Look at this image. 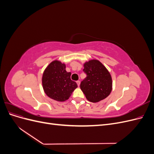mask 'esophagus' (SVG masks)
Returning a JSON list of instances; mask_svg holds the SVG:
<instances>
[{
    "label": "esophagus",
    "mask_w": 154,
    "mask_h": 154,
    "mask_svg": "<svg viewBox=\"0 0 154 154\" xmlns=\"http://www.w3.org/2000/svg\"><path fill=\"white\" fill-rule=\"evenodd\" d=\"M76 83H77L78 86H80V81H77V82H76Z\"/></svg>",
    "instance_id": "34e87169"
}]
</instances>
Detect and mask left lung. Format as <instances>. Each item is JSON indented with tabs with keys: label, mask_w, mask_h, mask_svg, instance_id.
I'll return each mask as SVG.
<instances>
[{
	"label": "left lung",
	"mask_w": 154,
	"mask_h": 154,
	"mask_svg": "<svg viewBox=\"0 0 154 154\" xmlns=\"http://www.w3.org/2000/svg\"><path fill=\"white\" fill-rule=\"evenodd\" d=\"M87 77L81 82L80 88L87 100L96 103L108 97L112 90L110 73L99 60L92 59L83 64Z\"/></svg>",
	"instance_id": "obj_1"
}]
</instances>
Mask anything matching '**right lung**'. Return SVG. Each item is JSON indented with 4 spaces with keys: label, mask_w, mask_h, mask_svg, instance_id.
<instances>
[{
    "label": "right lung",
    "mask_w": 154,
    "mask_h": 154,
    "mask_svg": "<svg viewBox=\"0 0 154 154\" xmlns=\"http://www.w3.org/2000/svg\"><path fill=\"white\" fill-rule=\"evenodd\" d=\"M66 66L58 60L51 62L44 70L42 78L43 89L50 98L57 101H65L78 87L71 80V72H67Z\"/></svg>",
    "instance_id": "add662e5"
}]
</instances>
